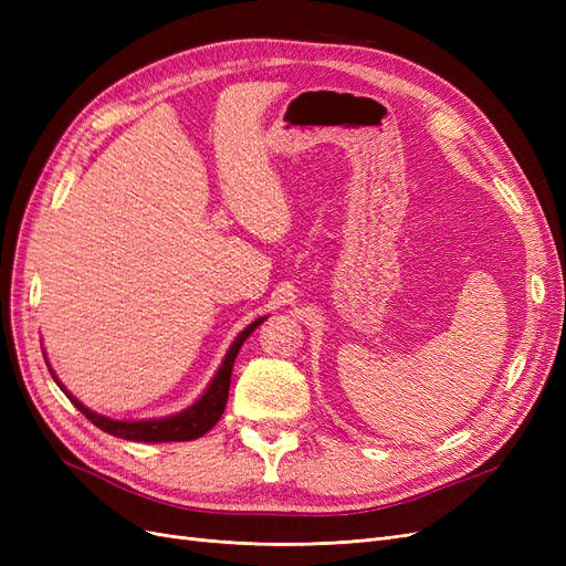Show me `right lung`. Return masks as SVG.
I'll list each match as a JSON object with an SVG mask.
<instances>
[{
  "label": "right lung",
  "instance_id": "obj_1",
  "mask_svg": "<svg viewBox=\"0 0 566 566\" xmlns=\"http://www.w3.org/2000/svg\"><path fill=\"white\" fill-rule=\"evenodd\" d=\"M266 316H260L256 321H252L245 331L238 333V337L231 342V347L224 356V361H221L219 370L214 373L212 382L208 385L200 394V399H196L191 406L179 410V413L172 416H165V418H150V420H115L108 416H101L96 410L84 406L80 399H75L71 391L65 389V385L56 378L54 368L49 366L51 378L56 380V385L65 391V397L73 401V406L84 413V418L92 420L98 430H104L113 437L119 439H127V441H153V443H160V441H191L202 437L205 432H210L212 427L219 422L221 413H224L227 408V399H229V385H231V370L235 364V356L241 352L243 342L254 333V328L260 323H264Z\"/></svg>",
  "mask_w": 566,
  "mask_h": 566
}]
</instances>
